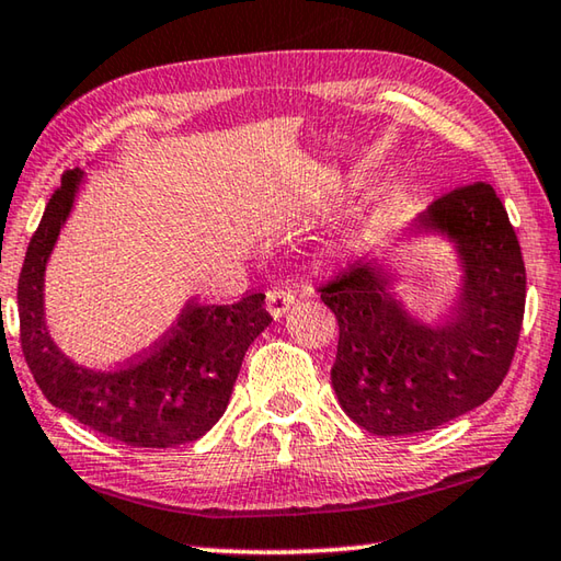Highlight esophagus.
Instances as JSON below:
<instances>
[{"mask_svg": "<svg viewBox=\"0 0 561 561\" xmlns=\"http://www.w3.org/2000/svg\"><path fill=\"white\" fill-rule=\"evenodd\" d=\"M297 299V294H294L289 287H272L267 291V309L274 319L284 317L289 311V307Z\"/></svg>", "mask_w": 561, "mask_h": 561, "instance_id": "obj_1", "label": "esophagus"}]
</instances>
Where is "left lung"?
I'll return each mask as SVG.
<instances>
[{
	"label": "left lung",
	"instance_id": "1",
	"mask_svg": "<svg viewBox=\"0 0 561 561\" xmlns=\"http://www.w3.org/2000/svg\"><path fill=\"white\" fill-rule=\"evenodd\" d=\"M417 227L448 232L462 260L460 301L445 324L408 317L368 264L319 287L339 321L331 383L374 435L423 433L485 403L505 381L525 317V260L492 185L443 193Z\"/></svg>",
	"mask_w": 561,
	"mask_h": 561
}]
</instances>
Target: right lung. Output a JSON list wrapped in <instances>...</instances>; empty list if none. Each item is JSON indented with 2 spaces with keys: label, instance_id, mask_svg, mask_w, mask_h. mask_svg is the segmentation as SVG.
I'll return each instance as SVG.
<instances>
[{
  "label": "right lung",
  "instance_id": "obj_1",
  "mask_svg": "<svg viewBox=\"0 0 561 561\" xmlns=\"http://www.w3.org/2000/svg\"><path fill=\"white\" fill-rule=\"evenodd\" d=\"M66 170L54 190L19 274V339L36 386L91 431L136 448H175L213 428L230 403L242 358L270 327L264 294L250 291L234 304L190 301L178 324L113 371L73 364L44 324V270L79 185Z\"/></svg>",
  "mask_w": 561,
  "mask_h": 561
}]
</instances>
